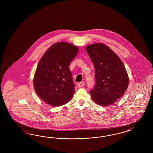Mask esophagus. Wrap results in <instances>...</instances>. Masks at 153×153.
Instances as JSON below:
<instances>
[{
	"label": "esophagus",
	"mask_w": 153,
	"mask_h": 153,
	"mask_svg": "<svg viewBox=\"0 0 153 153\" xmlns=\"http://www.w3.org/2000/svg\"><path fill=\"white\" fill-rule=\"evenodd\" d=\"M84 85H85V82H83V81L79 82V83L77 84V86H78L79 87H83Z\"/></svg>",
	"instance_id": "34e87169"
}]
</instances>
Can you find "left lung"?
<instances>
[{
	"instance_id": "1",
	"label": "left lung",
	"mask_w": 153,
	"mask_h": 153,
	"mask_svg": "<svg viewBox=\"0 0 153 153\" xmlns=\"http://www.w3.org/2000/svg\"><path fill=\"white\" fill-rule=\"evenodd\" d=\"M85 49L95 67L96 85L90 91L92 99L101 106L112 105L128 86V76L123 63L105 44H91Z\"/></svg>"
}]
</instances>
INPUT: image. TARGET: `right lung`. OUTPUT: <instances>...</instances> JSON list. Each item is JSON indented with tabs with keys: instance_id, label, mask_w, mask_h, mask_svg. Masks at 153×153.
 I'll return each instance as SVG.
<instances>
[{
	"instance_id": "add662e5",
	"label": "right lung",
	"mask_w": 153,
	"mask_h": 153,
	"mask_svg": "<svg viewBox=\"0 0 153 153\" xmlns=\"http://www.w3.org/2000/svg\"><path fill=\"white\" fill-rule=\"evenodd\" d=\"M79 48L68 42L53 44L40 59L33 85L36 94L47 104L59 107L69 102L74 94V84L69 64Z\"/></svg>"
}]
</instances>
